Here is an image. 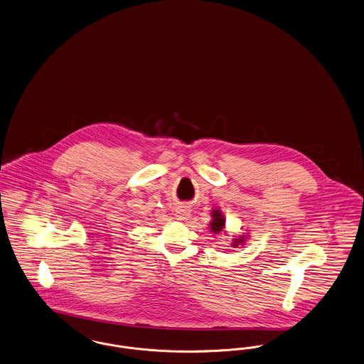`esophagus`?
<instances>
[{
    "mask_svg": "<svg viewBox=\"0 0 364 364\" xmlns=\"http://www.w3.org/2000/svg\"><path fill=\"white\" fill-rule=\"evenodd\" d=\"M190 216H191V209H190V206L179 205L176 208V210H175V218H176L178 220H182V222L189 220Z\"/></svg>",
    "mask_w": 364,
    "mask_h": 364,
    "instance_id": "obj_1",
    "label": "esophagus"
}]
</instances>
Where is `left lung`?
I'll return each instance as SVG.
<instances>
[{
	"label": "left lung",
	"instance_id": "left-lung-1",
	"mask_svg": "<svg viewBox=\"0 0 364 364\" xmlns=\"http://www.w3.org/2000/svg\"><path fill=\"white\" fill-rule=\"evenodd\" d=\"M210 218L212 220L209 223V231L215 235H219V234H227L225 231V218L223 215L222 209L215 206L212 210H210ZM250 237L249 232L246 234H242L239 237H232V242H231V247L232 249H239V247H243L245 243L247 242V239Z\"/></svg>",
	"mask_w": 364,
	"mask_h": 364
}]
</instances>
